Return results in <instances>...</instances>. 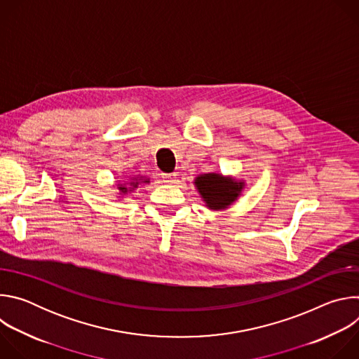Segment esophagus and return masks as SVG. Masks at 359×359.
I'll use <instances>...</instances> for the list:
<instances>
[{"instance_id": "esophagus-1", "label": "esophagus", "mask_w": 359, "mask_h": 359, "mask_svg": "<svg viewBox=\"0 0 359 359\" xmlns=\"http://www.w3.org/2000/svg\"><path fill=\"white\" fill-rule=\"evenodd\" d=\"M176 173H162V179H163V182L165 183H168V184H173V183H176Z\"/></svg>"}]
</instances>
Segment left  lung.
Segmentation results:
<instances>
[{
  "label": "left lung",
  "mask_w": 359,
  "mask_h": 359,
  "mask_svg": "<svg viewBox=\"0 0 359 359\" xmlns=\"http://www.w3.org/2000/svg\"><path fill=\"white\" fill-rule=\"evenodd\" d=\"M203 200L208 208L213 210L227 209V206L238 197L244 186L243 182H236L231 177H223L222 175L208 173L200 175L194 182Z\"/></svg>",
  "instance_id": "left-lung-1"
}]
</instances>
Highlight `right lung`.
<instances>
[{
  "label": "right lung",
  "instance_id": "1",
  "mask_svg": "<svg viewBox=\"0 0 359 359\" xmlns=\"http://www.w3.org/2000/svg\"><path fill=\"white\" fill-rule=\"evenodd\" d=\"M143 182H144V183H146V182H149V180H143ZM130 184H132V186H133V189H135V187H137V184H139V182H132V183H130ZM119 190H121V191H123V193H125V191H128V187H123V186H121V187H119Z\"/></svg>",
  "mask_w": 359,
  "mask_h": 359
}]
</instances>
